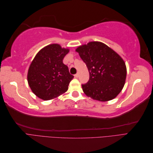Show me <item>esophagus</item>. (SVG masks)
Here are the masks:
<instances>
[{
  "mask_svg": "<svg viewBox=\"0 0 153 153\" xmlns=\"http://www.w3.org/2000/svg\"><path fill=\"white\" fill-rule=\"evenodd\" d=\"M78 76H79V75H78V73H76V74H75V77H76V78H78Z\"/></svg>",
  "mask_w": 153,
  "mask_h": 153,
  "instance_id": "34e87169",
  "label": "esophagus"
}]
</instances>
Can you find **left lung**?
I'll list each match as a JSON object with an SVG mask.
<instances>
[{
  "label": "left lung",
  "instance_id": "left-lung-1",
  "mask_svg": "<svg viewBox=\"0 0 153 153\" xmlns=\"http://www.w3.org/2000/svg\"><path fill=\"white\" fill-rule=\"evenodd\" d=\"M89 72V80L82 85L88 97L100 101L114 99L123 89L126 66L120 55L107 45L91 41L76 49Z\"/></svg>",
  "mask_w": 153,
  "mask_h": 153
}]
</instances>
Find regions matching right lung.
I'll use <instances>...</instances> for the list:
<instances>
[{
  "label": "right lung",
  "mask_w": 153,
  "mask_h": 153,
  "mask_svg": "<svg viewBox=\"0 0 153 153\" xmlns=\"http://www.w3.org/2000/svg\"><path fill=\"white\" fill-rule=\"evenodd\" d=\"M69 52L59 44H51L39 50L32 60L27 81L32 92L40 99L52 100L68 91L74 76L62 60Z\"/></svg>",
  "instance_id": "1"
}]
</instances>
